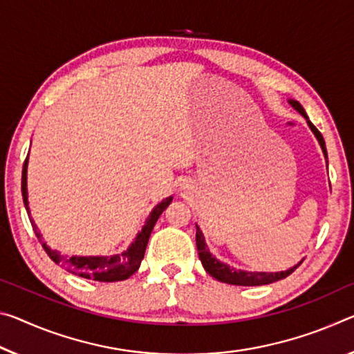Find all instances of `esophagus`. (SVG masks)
Returning <instances> with one entry per match:
<instances>
[{"mask_svg":"<svg viewBox=\"0 0 354 354\" xmlns=\"http://www.w3.org/2000/svg\"><path fill=\"white\" fill-rule=\"evenodd\" d=\"M181 187H183V189H187V181H184V183L181 184Z\"/></svg>","mask_w":354,"mask_h":354,"instance_id":"obj_1","label":"esophagus"}]
</instances>
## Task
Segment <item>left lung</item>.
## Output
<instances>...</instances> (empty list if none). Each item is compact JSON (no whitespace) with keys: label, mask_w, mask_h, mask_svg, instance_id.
<instances>
[{"label":"left lung","mask_w":354,"mask_h":354,"mask_svg":"<svg viewBox=\"0 0 354 354\" xmlns=\"http://www.w3.org/2000/svg\"><path fill=\"white\" fill-rule=\"evenodd\" d=\"M288 104L293 106V109L298 111V113H301L302 116L306 118L307 126L310 127L313 136H315V138L318 140L319 147H322V151H323L324 159H326V165H328V151H326V145H324L323 136L319 133L318 129L312 124L310 120H308L306 110L302 109V105L298 102V100L288 99ZM195 239H197L198 257H200L201 265H203V268H205V271L209 274V276L214 277L216 280H218V282L230 283V285H241V287H258V285H268V283L277 282V280H282L287 276H290V274L293 272L295 269L302 263V260H301L298 265L291 266L290 269H287V271H280V272L244 271V269H236V268L227 265V263L217 260V258L211 254L209 249H207L205 236H203V233H201V230H200L198 225H197V234H195Z\"/></svg>","instance_id":"obj_1"}]
</instances>
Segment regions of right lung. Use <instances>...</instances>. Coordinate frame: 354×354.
Here are the masks:
<instances>
[{
	"label": "right lung",
	"instance_id": "obj_1",
	"mask_svg": "<svg viewBox=\"0 0 354 354\" xmlns=\"http://www.w3.org/2000/svg\"><path fill=\"white\" fill-rule=\"evenodd\" d=\"M28 157H30V153H28ZM28 157L24 164V173H21V195H24V203L28 216H30V206H28ZM171 200L173 197H167L165 200H162L159 205L154 206V209L151 211L147 222H145L142 232H138L136 239H133V243L129 245L126 250H122L121 254L110 257L74 255L71 258H66L64 255H61L58 250L50 249L47 243H42V248L56 265L67 269V271L75 274V276L96 280V282H118V280H126L140 268V263H142L145 257V250H147L151 232H153L157 218H159L162 212H164L165 207L171 203ZM31 225L35 228L37 238L41 239L42 234L37 232V227L35 223H31Z\"/></svg>",
	"mask_w": 354,
	"mask_h": 354
}]
</instances>
